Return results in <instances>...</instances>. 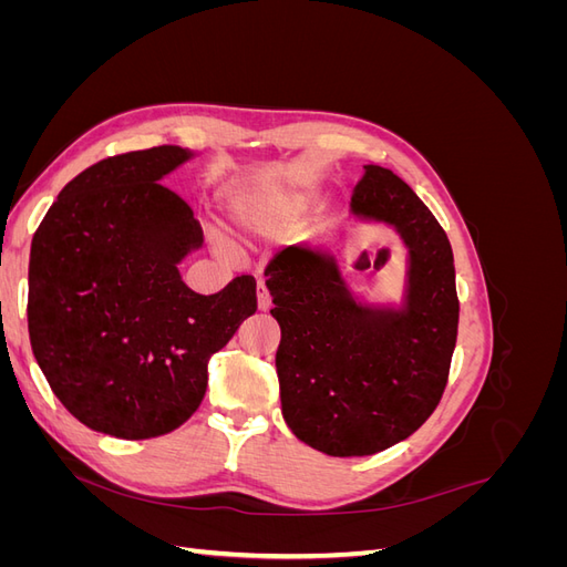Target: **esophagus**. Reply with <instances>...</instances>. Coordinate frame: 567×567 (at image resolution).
Returning <instances> with one entry per match:
<instances>
[{
	"mask_svg": "<svg viewBox=\"0 0 567 567\" xmlns=\"http://www.w3.org/2000/svg\"><path fill=\"white\" fill-rule=\"evenodd\" d=\"M257 307H260L262 312H267L269 307H271V298H269V290H267V286H265V281L260 279L257 281Z\"/></svg>",
	"mask_w": 567,
	"mask_h": 567,
	"instance_id": "obj_1",
	"label": "esophagus"
}]
</instances>
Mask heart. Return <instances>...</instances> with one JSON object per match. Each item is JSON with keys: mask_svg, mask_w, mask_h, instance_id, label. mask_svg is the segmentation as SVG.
<instances>
[{"mask_svg": "<svg viewBox=\"0 0 567 567\" xmlns=\"http://www.w3.org/2000/svg\"><path fill=\"white\" fill-rule=\"evenodd\" d=\"M231 221L248 234H277L310 205L305 188L281 184H231L227 192Z\"/></svg>", "mask_w": 567, "mask_h": 567, "instance_id": "1", "label": "heart"}]
</instances>
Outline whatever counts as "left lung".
<instances>
[{"label": "left lung", "mask_w": 567, "mask_h": 567, "mask_svg": "<svg viewBox=\"0 0 567 567\" xmlns=\"http://www.w3.org/2000/svg\"><path fill=\"white\" fill-rule=\"evenodd\" d=\"M406 248L402 305L359 300L326 246H290L267 265L281 326V411L298 440L329 456H369L406 440L447 385L458 329L450 238L406 182L364 165L350 203Z\"/></svg>", "instance_id": "1"}]
</instances>
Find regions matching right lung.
I'll list each match as a JSON object with an SVG mask.
<instances>
[{
    "mask_svg": "<svg viewBox=\"0 0 567 567\" xmlns=\"http://www.w3.org/2000/svg\"><path fill=\"white\" fill-rule=\"evenodd\" d=\"M192 158L165 144L99 161L32 236L30 346L61 404L96 433H173L203 402L210 357L257 310L248 274L215 296L182 281L203 231L161 182Z\"/></svg>",
    "mask_w": 567,
    "mask_h": 567,
    "instance_id": "1",
    "label": "right lung"
}]
</instances>
